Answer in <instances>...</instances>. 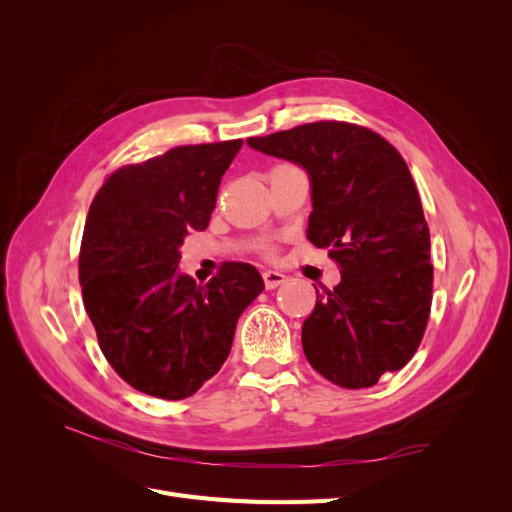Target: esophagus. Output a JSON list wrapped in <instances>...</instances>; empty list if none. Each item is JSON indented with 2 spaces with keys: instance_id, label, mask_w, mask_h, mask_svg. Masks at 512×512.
<instances>
[{
  "instance_id": "esophagus-1",
  "label": "esophagus",
  "mask_w": 512,
  "mask_h": 512,
  "mask_svg": "<svg viewBox=\"0 0 512 512\" xmlns=\"http://www.w3.org/2000/svg\"><path fill=\"white\" fill-rule=\"evenodd\" d=\"M262 280H265L267 290H273V288L282 286L286 282V275L280 273V271H265V273H262Z\"/></svg>"
}]
</instances>
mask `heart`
Instances as JSON below:
<instances>
[{"label":"heart","mask_w":512,"mask_h":512,"mask_svg":"<svg viewBox=\"0 0 512 512\" xmlns=\"http://www.w3.org/2000/svg\"><path fill=\"white\" fill-rule=\"evenodd\" d=\"M260 252L265 254V256H275V247L273 245H262Z\"/></svg>","instance_id":"obj_1"}]
</instances>
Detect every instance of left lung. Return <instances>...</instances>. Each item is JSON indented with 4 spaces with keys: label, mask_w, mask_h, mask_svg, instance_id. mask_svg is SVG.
<instances>
[{
    "label": "left lung",
    "mask_w": 512,
    "mask_h": 512,
    "mask_svg": "<svg viewBox=\"0 0 512 512\" xmlns=\"http://www.w3.org/2000/svg\"><path fill=\"white\" fill-rule=\"evenodd\" d=\"M247 143L307 170L314 200L307 239L342 271L333 290H316L303 322L309 365L344 389L374 386L412 359L431 314L429 226L406 160L378 132L346 121H314Z\"/></svg>",
    "instance_id": "1"
}]
</instances>
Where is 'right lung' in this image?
I'll use <instances>...</instances> for the list:
<instances>
[{
	"label": "right lung",
	"mask_w": 512,
	"mask_h": 512,
	"mask_svg": "<svg viewBox=\"0 0 512 512\" xmlns=\"http://www.w3.org/2000/svg\"><path fill=\"white\" fill-rule=\"evenodd\" d=\"M241 145H181L121 166L89 207L79 254L83 303L106 361L145 395H194L218 374L239 316L265 290L247 262H222L205 286L177 275L183 237L209 226Z\"/></svg>",
	"instance_id": "add662e5"
}]
</instances>
